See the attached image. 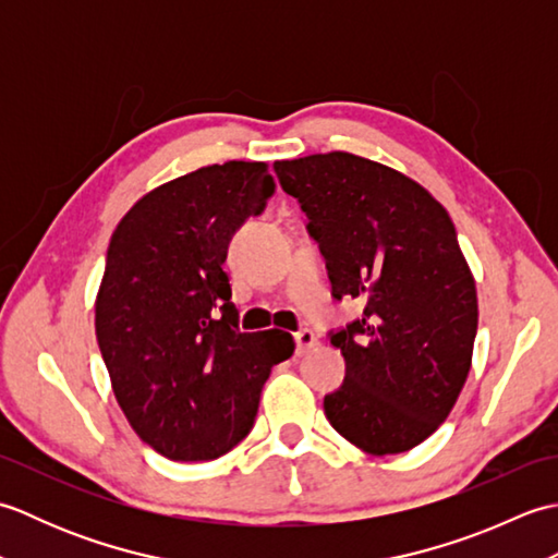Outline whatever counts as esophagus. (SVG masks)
Wrapping results in <instances>:
<instances>
[{
	"instance_id": "34e87169",
	"label": "esophagus",
	"mask_w": 558,
	"mask_h": 558,
	"mask_svg": "<svg viewBox=\"0 0 558 558\" xmlns=\"http://www.w3.org/2000/svg\"><path fill=\"white\" fill-rule=\"evenodd\" d=\"M294 342H298V354L302 357V354H306L312 348H316L318 338L312 333L310 328H304V330H298V333H294Z\"/></svg>"
}]
</instances>
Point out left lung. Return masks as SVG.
<instances>
[{"label":"left lung","mask_w":558,"mask_h":558,"mask_svg":"<svg viewBox=\"0 0 558 558\" xmlns=\"http://www.w3.org/2000/svg\"><path fill=\"white\" fill-rule=\"evenodd\" d=\"M272 168L310 218L333 298L364 304L330 333L345 384L326 417L364 453H405L444 424L472 366L477 288L453 220L420 182L354 153Z\"/></svg>","instance_id":"1"}]
</instances>
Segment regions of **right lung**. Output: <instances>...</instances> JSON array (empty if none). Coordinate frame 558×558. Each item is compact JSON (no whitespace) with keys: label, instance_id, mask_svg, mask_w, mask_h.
Wrapping results in <instances>:
<instances>
[{"label":"right lung","instance_id":"obj_1","mask_svg":"<svg viewBox=\"0 0 558 558\" xmlns=\"http://www.w3.org/2000/svg\"><path fill=\"white\" fill-rule=\"evenodd\" d=\"M272 189L268 162L208 165L150 189L112 232L98 345L124 417L170 460H213L240 444L270 369L294 352L278 328L240 333L222 270L234 230Z\"/></svg>","mask_w":558,"mask_h":558}]
</instances>
